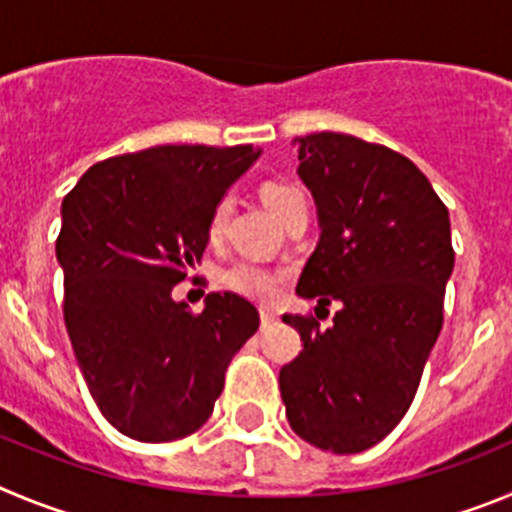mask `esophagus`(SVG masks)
Instances as JSON below:
<instances>
[{
	"instance_id": "esophagus-1",
	"label": "esophagus",
	"mask_w": 512,
	"mask_h": 512,
	"mask_svg": "<svg viewBox=\"0 0 512 512\" xmlns=\"http://www.w3.org/2000/svg\"><path fill=\"white\" fill-rule=\"evenodd\" d=\"M260 319H262V326H273L275 321H278V313L270 311V308H262Z\"/></svg>"
}]
</instances>
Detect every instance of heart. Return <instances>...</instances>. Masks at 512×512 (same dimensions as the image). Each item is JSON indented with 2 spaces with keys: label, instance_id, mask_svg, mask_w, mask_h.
I'll return each instance as SVG.
<instances>
[{
  "label": "heart",
  "instance_id": "b5f03b06",
  "mask_svg": "<svg viewBox=\"0 0 512 512\" xmlns=\"http://www.w3.org/2000/svg\"><path fill=\"white\" fill-rule=\"evenodd\" d=\"M262 199L270 209L275 211L280 222H285L290 214L301 206H308L306 193L296 186V183L283 181V178H270V181L262 183L260 188ZM232 214V199L229 196H222L216 201L214 209H211L209 216V239H219L224 234V227H227V219ZM224 280L232 290L242 293L247 298H255V301H273L280 293V273L270 270V267L260 265V262L252 260H239L229 267L224 273Z\"/></svg>",
  "mask_w": 512,
  "mask_h": 512
}]
</instances>
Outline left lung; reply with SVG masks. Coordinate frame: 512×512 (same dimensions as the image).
I'll return each instance as SVG.
<instances>
[{
  "instance_id": "obj_1",
  "label": "left lung",
  "mask_w": 512,
  "mask_h": 512,
  "mask_svg": "<svg viewBox=\"0 0 512 512\" xmlns=\"http://www.w3.org/2000/svg\"><path fill=\"white\" fill-rule=\"evenodd\" d=\"M296 145L321 222L296 293L342 308L329 329L311 313L283 316L303 352L280 370V395L303 441L357 454L408 413L439 339L454 270L449 209L390 147L342 132H313Z\"/></svg>"
}]
</instances>
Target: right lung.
<instances>
[{"instance_id": "add662e5", "label": "right lung", "mask_w": 512, "mask_h": 512, "mask_svg": "<svg viewBox=\"0 0 512 512\" xmlns=\"http://www.w3.org/2000/svg\"><path fill=\"white\" fill-rule=\"evenodd\" d=\"M257 155L252 145L147 147L91 165L63 199V319L119 434L163 444L199 431L260 326V311L229 290L209 293L199 313L170 296L204 255L214 204Z\"/></svg>"}]
</instances>
